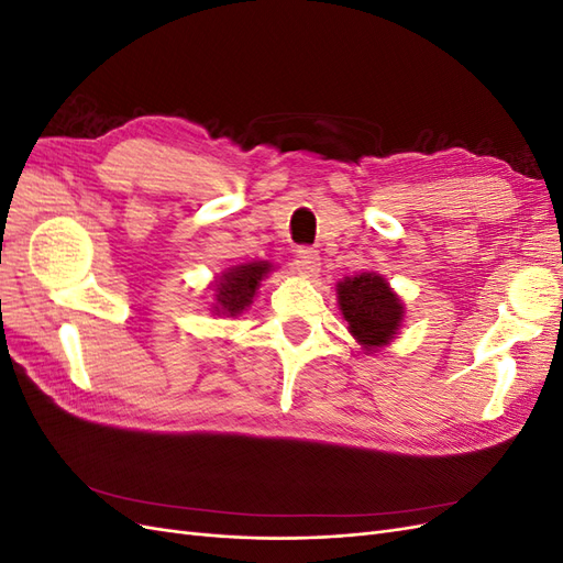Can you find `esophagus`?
<instances>
[{"mask_svg": "<svg viewBox=\"0 0 563 563\" xmlns=\"http://www.w3.org/2000/svg\"><path fill=\"white\" fill-rule=\"evenodd\" d=\"M296 269H298V275L300 277H305V279H314L317 275H319V255H317V251H312V249H298V253H296Z\"/></svg>", "mask_w": 563, "mask_h": 563, "instance_id": "34e87169", "label": "esophagus"}]
</instances>
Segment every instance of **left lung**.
I'll list each match as a JSON object with an SVG mask.
<instances>
[{
	"label": "left lung",
	"instance_id": "8db88e82",
	"mask_svg": "<svg viewBox=\"0 0 563 563\" xmlns=\"http://www.w3.org/2000/svg\"><path fill=\"white\" fill-rule=\"evenodd\" d=\"M338 308L347 321L350 335L364 354L380 352L399 335L404 323V300L378 272H356L335 284Z\"/></svg>",
	"mask_w": 563,
	"mask_h": 563
}]
</instances>
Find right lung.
<instances>
[{"label": "right lung", "instance_id": "1", "mask_svg": "<svg viewBox=\"0 0 563 563\" xmlns=\"http://www.w3.org/2000/svg\"><path fill=\"white\" fill-rule=\"evenodd\" d=\"M275 265L267 261H246L220 272L213 279L211 312L218 317H240L258 294L261 284L267 279Z\"/></svg>", "mask_w": 563, "mask_h": 563}]
</instances>
